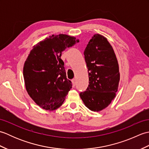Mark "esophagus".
Returning <instances> with one entry per match:
<instances>
[{
    "mask_svg": "<svg viewBox=\"0 0 149 149\" xmlns=\"http://www.w3.org/2000/svg\"><path fill=\"white\" fill-rule=\"evenodd\" d=\"M72 86L73 87H75V80L74 79H72Z\"/></svg>",
    "mask_w": 149,
    "mask_h": 149,
    "instance_id": "esophagus-1",
    "label": "esophagus"
}]
</instances>
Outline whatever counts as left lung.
<instances>
[{"label":"left lung","mask_w":149,"mask_h":149,"mask_svg":"<svg viewBox=\"0 0 149 149\" xmlns=\"http://www.w3.org/2000/svg\"><path fill=\"white\" fill-rule=\"evenodd\" d=\"M84 55L89 84L79 95L88 109L99 111L109 106L118 91V61L107 38L99 34H95L88 42Z\"/></svg>","instance_id":"1"}]
</instances>
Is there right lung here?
I'll return each instance as SVG.
<instances>
[{
  "label": "right lung",
  "mask_w": 149,
  "mask_h": 149,
  "mask_svg": "<svg viewBox=\"0 0 149 149\" xmlns=\"http://www.w3.org/2000/svg\"><path fill=\"white\" fill-rule=\"evenodd\" d=\"M79 42L66 34L52 35L33 47L24 63L23 75L28 94L45 110L62 105L72 82L66 78L62 52Z\"/></svg>",
  "instance_id": "add662e5"
}]
</instances>
